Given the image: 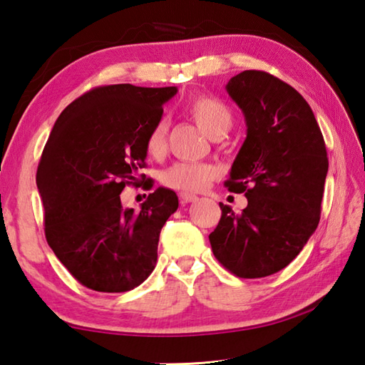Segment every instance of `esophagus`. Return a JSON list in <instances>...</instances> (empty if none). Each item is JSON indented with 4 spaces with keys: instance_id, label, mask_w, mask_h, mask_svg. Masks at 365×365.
<instances>
[{
    "instance_id": "obj_1",
    "label": "esophagus",
    "mask_w": 365,
    "mask_h": 365,
    "mask_svg": "<svg viewBox=\"0 0 365 365\" xmlns=\"http://www.w3.org/2000/svg\"><path fill=\"white\" fill-rule=\"evenodd\" d=\"M199 197L196 195H190V192H180V200L182 204H188V202H196Z\"/></svg>"
}]
</instances>
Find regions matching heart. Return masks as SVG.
Wrapping results in <instances>:
<instances>
[{
  "label": "heart",
  "instance_id": "b5f03b06",
  "mask_svg": "<svg viewBox=\"0 0 365 365\" xmlns=\"http://www.w3.org/2000/svg\"><path fill=\"white\" fill-rule=\"evenodd\" d=\"M185 110L207 135L213 138L226 133L234 120L227 103L215 96H192L185 105ZM168 128V120L160 118L147 131L144 147L147 155H150L152 158H161L166 153ZM218 175L220 169L210 163L178 161L165 170L161 182L166 188L180 192H199L205 190Z\"/></svg>",
  "mask_w": 365,
  "mask_h": 365
}]
</instances>
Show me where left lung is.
Masks as SVG:
<instances>
[{"mask_svg": "<svg viewBox=\"0 0 365 365\" xmlns=\"http://www.w3.org/2000/svg\"><path fill=\"white\" fill-rule=\"evenodd\" d=\"M227 92L247 135L224 187L245 192L247 207L237 215L220 202L221 220L208 240L232 274L265 277L289 265L319 226L327 145L311 106L277 76L245 71Z\"/></svg>", "mask_w": 365, "mask_h": 365, "instance_id": "left-lung-1", "label": "left lung"}]
</instances>
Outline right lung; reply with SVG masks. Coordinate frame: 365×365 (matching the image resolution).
Returning a JSON list of instances; mask_svg holds the SVG:
<instances>
[{
  "mask_svg": "<svg viewBox=\"0 0 365 365\" xmlns=\"http://www.w3.org/2000/svg\"><path fill=\"white\" fill-rule=\"evenodd\" d=\"M177 88L108 84L61 113L37 166L46 243L76 281L120 293L143 284L157 263L160 232L178 207L174 191L150 192L141 210L120 192L145 175V135ZM147 190L153 180L147 178Z\"/></svg>",
  "mask_w": 365,
  "mask_h": 365,
  "instance_id": "right-lung-1",
  "label": "right lung"
}]
</instances>
